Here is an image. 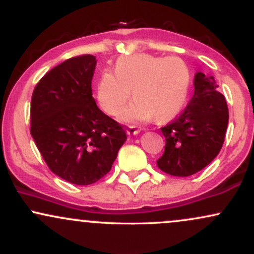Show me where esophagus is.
Instances as JSON below:
<instances>
[{"label": "esophagus", "instance_id": "34e87169", "mask_svg": "<svg viewBox=\"0 0 254 254\" xmlns=\"http://www.w3.org/2000/svg\"><path fill=\"white\" fill-rule=\"evenodd\" d=\"M139 132V129L137 127H129L127 129V135H137Z\"/></svg>", "mask_w": 254, "mask_h": 254}]
</instances>
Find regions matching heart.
Masks as SVG:
<instances>
[{
	"label": "heart",
	"mask_w": 254,
	"mask_h": 254,
	"mask_svg": "<svg viewBox=\"0 0 254 254\" xmlns=\"http://www.w3.org/2000/svg\"><path fill=\"white\" fill-rule=\"evenodd\" d=\"M191 74L178 56L137 54L121 57L115 74L104 72L98 84L99 105L110 116L123 112L132 90L135 103L125 113L129 122L165 121L180 112L188 100Z\"/></svg>",
	"instance_id": "b5f03b06"
}]
</instances>
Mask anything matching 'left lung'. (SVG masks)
<instances>
[{
    "mask_svg": "<svg viewBox=\"0 0 254 254\" xmlns=\"http://www.w3.org/2000/svg\"><path fill=\"white\" fill-rule=\"evenodd\" d=\"M193 84L184 112L161 127L166 145L156 164L174 177L192 176L210 164L222 148L228 125V106L214 77L197 72Z\"/></svg>",
    "mask_w": 254,
    "mask_h": 254,
    "instance_id": "left-lung-1",
    "label": "left lung"
}]
</instances>
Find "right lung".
I'll return each instance as SVG.
<instances>
[{"instance_id": "right-lung-1", "label": "right lung", "mask_w": 254, "mask_h": 254, "mask_svg": "<svg viewBox=\"0 0 254 254\" xmlns=\"http://www.w3.org/2000/svg\"><path fill=\"white\" fill-rule=\"evenodd\" d=\"M97 61L82 55L64 61L37 83L31 100V135L52 173L75 185L106 176L127 132L92 95Z\"/></svg>"}]
</instances>
